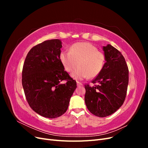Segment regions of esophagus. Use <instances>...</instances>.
<instances>
[{
  "mask_svg": "<svg viewBox=\"0 0 148 148\" xmlns=\"http://www.w3.org/2000/svg\"><path fill=\"white\" fill-rule=\"evenodd\" d=\"M77 86H78V87H80V86H83V84H82V83L79 82H77Z\"/></svg>",
  "mask_w": 148,
  "mask_h": 148,
  "instance_id": "obj_1",
  "label": "esophagus"
}]
</instances>
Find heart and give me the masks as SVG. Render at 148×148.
Segmentation results:
<instances>
[{"label": "heart", "mask_w": 148, "mask_h": 148, "mask_svg": "<svg viewBox=\"0 0 148 148\" xmlns=\"http://www.w3.org/2000/svg\"><path fill=\"white\" fill-rule=\"evenodd\" d=\"M59 59L64 70L72 72L74 79H83L96 77L102 71L105 63L104 53L89 42H78L71 46L69 52H61Z\"/></svg>", "instance_id": "1"}]
</instances>
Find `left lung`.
<instances>
[{"label":"left lung","mask_w":148,"mask_h":148,"mask_svg":"<svg viewBox=\"0 0 148 148\" xmlns=\"http://www.w3.org/2000/svg\"><path fill=\"white\" fill-rule=\"evenodd\" d=\"M106 63L92 83L84 86V101L88 109L97 117L114 113L123 104L128 84V69L125 58L110 44L102 47Z\"/></svg>","instance_id":"left-lung-1"}]
</instances>
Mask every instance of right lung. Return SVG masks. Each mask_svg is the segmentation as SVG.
<instances>
[{"mask_svg": "<svg viewBox=\"0 0 148 148\" xmlns=\"http://www.w3.org/2000/svg\"><path fill=\"white\" fill-rule=\"evenodd\" d=\"M60 39L47 40L28 53L22 71V85L29 106L42 117L54 119L69 107L77 83L65 71L59 56ZM66 80V84L61 82Z\"/></svg>", "mask_w": 148, "mask_h": 148, "instance_id": "obj_1", "label": "right lung"}]
</instances>
